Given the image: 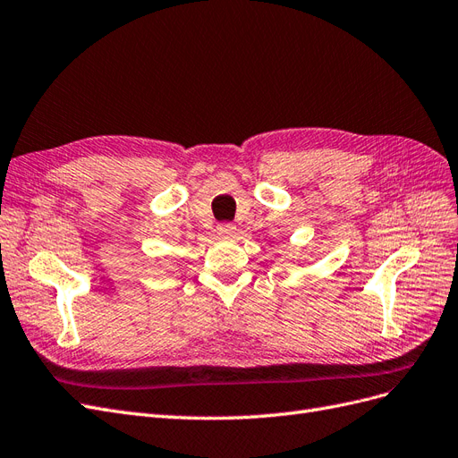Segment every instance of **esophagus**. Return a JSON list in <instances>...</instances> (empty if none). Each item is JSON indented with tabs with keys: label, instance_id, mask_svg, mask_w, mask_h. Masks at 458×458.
Here are the masks:
<instances>
[{
	"label": "esophagus",
	"instance_id": "obj_1",
	"mask_svg": "<svg viewBox=\"0 0 458 458\" xmlns=\"http://www.w3.org/2000/svg\"><path fill=\"white\" fill-rule=\"evenodd\" d=\"M234 233H237V227H234L233 224H221V225H217V234H219V237L231 239Z\"/></svg>",
	"mask_w": 458,
	"mask_h": 458
}]
</instances>
